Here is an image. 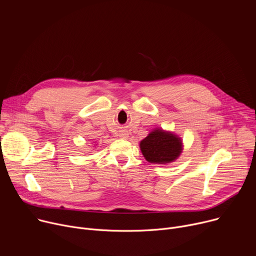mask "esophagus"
<instances>
[{
	"label": "esophagus",
	"instance_id": "1",
	"mask_svg": "<svg viewBox=\"0 0 256 256\" xmlns=\"http://www.w3.org/2000/svg\"><path fill=\"white\" fill-rule=\"evenodd\" d=\"M122 138H128V134H122Z\"/></svg>",
	"mask_w": 256,
	"mask_h": 256
}]
</instances>
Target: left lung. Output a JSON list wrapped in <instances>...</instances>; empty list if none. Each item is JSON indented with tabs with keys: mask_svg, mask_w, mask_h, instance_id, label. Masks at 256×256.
<instances>
[{
	"mask_svg": "<svg viewBox=\"0 0 256 256\" xmlns=\"http://www.w3.org/2000/svg\"><path fill=\"white\" fill-rule=\"evenodd\" d=\"M144 157L150 163L165 164L174 161L181 153V140L173 134L156 130L140 144Z\"/></svg>",
	"mask_w": 256,
	"mask_h": 256,
	"instance_id": "obj_1",
	"label": "left lung"
}]
</instances>
